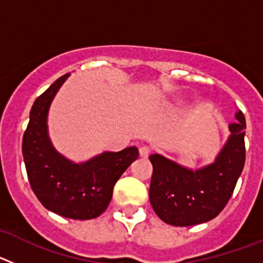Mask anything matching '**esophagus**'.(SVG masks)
I'll return each mask as SVG.
<instances>
[{
    "label": "esophagus",
    "mask_w": 263,
    "mask_h": 263,
    "mask_svg": "<svg viewBox=\"0 0 263 263\" xmlns=\"http://www.w3.org/2000/svg\"><path fill=\"white\" fill-rule=\"evenodd\" d=\"M150 153H152V150H150V147H148V146H141V147H139V155H141L142 158L148 157V154H150Z\"/></svg>",
    "instance_id": "1"
}]
</instances>
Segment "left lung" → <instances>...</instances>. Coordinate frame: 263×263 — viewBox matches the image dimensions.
<instances>
[{"label": "left lung", "mask_w": 263, "mask_h": 263, "mask_svg": "<svg viewBox=\"0 0 263 263\" xmlns=\"http://www.w3.org/2000/svg\"><path fill=\"white\" fill-rule=\"evenodd\" d=\"M231 136L213 163L196 171L159 154L150 155V204L162 221L191 227L215 218L224 210L245 164V116L236 113Z\"/></svg>", "instance_id": "obj_1"}]
</instances>
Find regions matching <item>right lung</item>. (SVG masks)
<instances>
[{"mask_svg": "<svg viewBox=\"0 0 263 263\" xmlns=\"http://www.w3.org/2000/svg\"><path fill=\"white\" fill-rule=\"evenodd\" d=\"M68 76L58 79L35 100L23 134L22 154L31 190L45 208L63 217L90 220L108 208L116 182L139 153L130 146L73 163L53 148L47 133L48 109Z\"/></svg>", "mask_w": 263, "mask_h": 263, "instance_id": "right-lung-1", "label": "right lung"}]
</instances>
